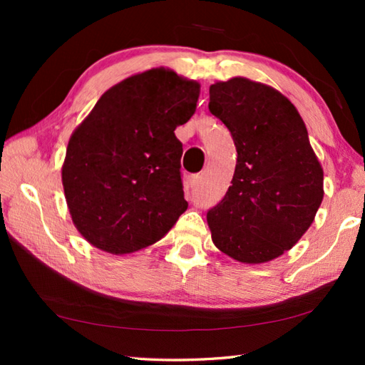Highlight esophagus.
<instances>
[{
    "label": "esophagus",
    "mask_w": 365,
    "mask_h": 365,
    "mask_svg": "<svg viewBox=\"0 0 365 365\" xmlns=\"http://www.w3.org/2000/svg\"><path fill=\"white\" fill-rule=\"evenodd\" d=\"M200 180H201V177H200V175H191V177L188 178L190 187H191V188H193V187H197V183H200Z\"/></svg>",
    "instance_id": "obj_1"
}]
</instances>
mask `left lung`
Instances as JSON below:
<instances>
[{"label": "left lung", "instance_id": "obj_1", "mask_svg": "<svg viewBox=\"0 0 365 365\" xmlns=\"http://www.w3.org/2000/svg\"><path fill=\"white\" fill-rule=\"evenodd\" d=\"M209 110L237 146L227 195L207 212L215 248L243 264L280 257L312 225L324 169L294 104L270 85L232 77L209 86Z\"/></svg>", "mask_w": 365, "mask_h": 365}]
</instances>
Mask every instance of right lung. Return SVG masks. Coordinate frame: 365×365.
Returning a JSON list of instances; mask_svg holds the SVG:
<instances>
[{"label":"right lung","instance_id":"add662e5","mask_svg":"<svg viewBox=\"0 0 365 365\" xmlns=\"http://www.w3.org/2000/svg\"><path fill=\"white\" fill-rule=\"evenodd\" d=\"M200 93L196 80L154 67L104 91L72 132L61 178L73 225L91 246L130 255L187 211L174 130L195 114Z\"/></svg>","mask_w":365,"mask_h":365}]
</instances>
